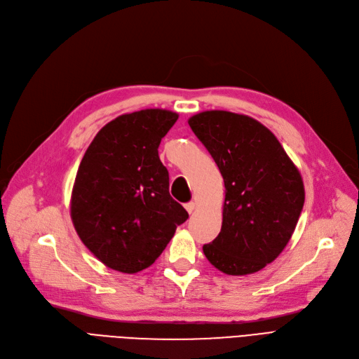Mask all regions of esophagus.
<instances>
[{"mask_svg": "<svg viewBox=\"0 0 359 359\" xmlns=\"http://www.w3.org/2000/svg\"><path fill=\"white\" fill-rule=\"evenodd\" d=\"M184 208H186L187 212L192 214V212L195 211V208H196V203H195V202H187V203L184 205Z\"/></svg>", "mask_w": 359, "mask_h": 359, "instance_id": "34e87169", "label": "esophagus"}]
</instances>
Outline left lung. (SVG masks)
Here are the masks:
<instances>
[{
  "instance_id": "obj_1",
  "label": "left lung",
  "mask_w": 359,
  "mask_h": 359,
  "mask_svg": "<svg viewBox=\"0 0 359 359\" xmlns=\"http://www.w3.org/2000/svg\"><path fill=\"white\" fill-rule=\"evenodd\" d=\"M187 123L225 186L221 231L203 253L227 275L259 272L291 240L306 199L303 177L278 138L250 116L206 110Z\"/></svg>"
}]
</instances>
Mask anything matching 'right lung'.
Segmentation results:
<instances>
[{
  "label": "right lung",
  "instance_id": "right-lung-1",
  "mask_svg": "<svg viewBox=\"0 0 359 359\" xmlns=\"http://www.w3.org/2000/svg\"><path fill=\"white\" fill-rule=\"evenodd\" d=\"M176 111L144 109L106 123L88 145L71 194V219L103 265L137 273L153 265L189 214L168 192L158 145Z\"/></svg>",
  "mask_w": 359,
  "mask_h": 359
}]
</instances>
